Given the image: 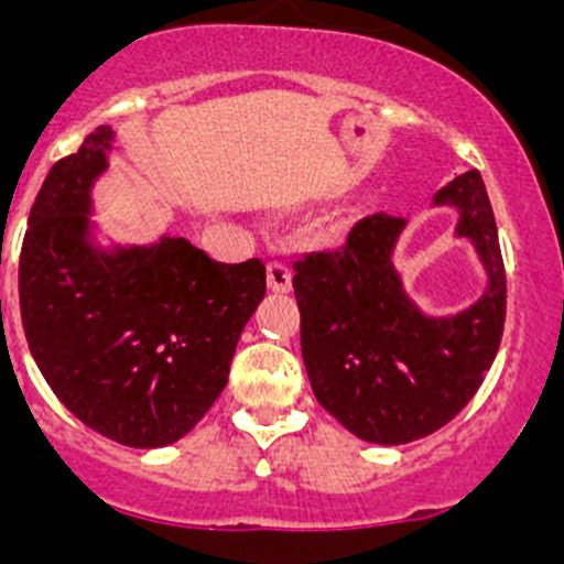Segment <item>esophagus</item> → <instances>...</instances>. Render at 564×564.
<instances>
[{"label":"esophagus","mask_w":564,"mask_h":564,"mask_svg":"<svg viewBox=\"0 0 564 564\" xmlns=\"http://www.w3.org/2000/svg\"><path fill=\"white\" fill-rule=\"evenodd\" d=\"M267 278H270L272 292H292V267L283 259H272L267 264Z\"/></svg>","instance_id":"34e87169"}]
</instances>
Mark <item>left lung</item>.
Here are the masks:
<instances>
[{
  "mask_svg": "<svg viewBox=\"0 0 564 564\" xmlns=\"http://www.w3.org/2000/svg\"><path fill=\"white\" fill-rule=\"evenodd\" d=\"M434 204H456L458 235L488 270L486 294L464 314L429 318L406 300L390 261L403 218L366 215L335 250L294 261L311 388L340 425L377 445H406L451 423L502 344L508 278L480 172L447 182Z\"/></svg>",
  "mask_w": 564,
  "mask_h": 564,
  "instance_id": "obj_1",
  "label": "left lung"
}]
</instances>
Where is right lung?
Segmentation results:
<instances>
[{"mask_svg":"<svg viewBox=\"0 0 564 564\" xmlns=\"http://www.w3.org/2000/svg\"><path fill=\"white\" fill-rule=\"evenodd\" d=\"M111 128L51 166L19 261L26 344L54 395L128 447L185 436L229 382L242 327L267 292L261 259L224 264L182 237L95 253L89 185Z\"/></svg>","mask_w":564,"mask_h":564,"instance_id":"obj_1","label":"right lung"}]
</instances>
